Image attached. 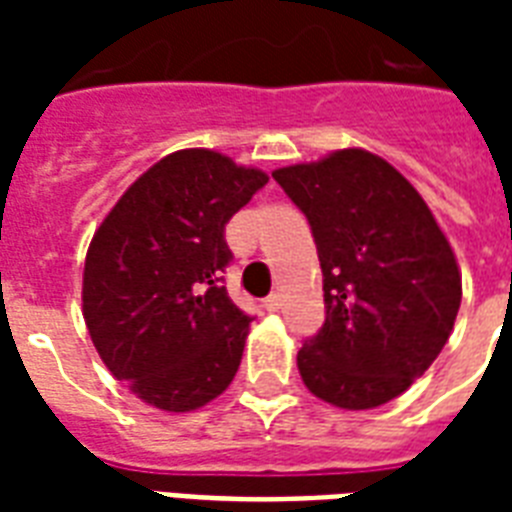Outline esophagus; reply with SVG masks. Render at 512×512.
Segmentation results:
<instances>
[{
  "label": "esophagus",
  "mask_w": 512,
  "mask_h": 512,
  "mask_svg": "<svg viewBox=\"0 0 512 512\" xmlns=\"http://www.w3.org/2000/svg\"><path fill=\"white\" fill-rule=\"evenodd\" d=\"M263 305H265V311H279V308H281V295H279V292H273V295L265 297Z\"/></svg>",
  "instance_id": "esophagus-1"
}]
</instances>
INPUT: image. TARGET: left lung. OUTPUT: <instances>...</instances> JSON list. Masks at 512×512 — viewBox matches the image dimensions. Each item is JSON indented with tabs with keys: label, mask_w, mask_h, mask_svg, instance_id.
<instances>
[{
	"label": "left lung",
	"mask_w": 512,
	"mask_h": 512,
	"mask_svg": "<svg viewBox=\"0 0 512 512\" xmlns=\"http://www.w3.org/2000/svg\"><path fill=\"white\" fill-rule=\"evenodd\" d=\"M308 217L327 319L297 353L313 396L374 409L425 374L452 335L462 279L414 185L385 159L345 148L273 172Z\"/></svg>",
	"instance_id": "1"
}]
</instances>
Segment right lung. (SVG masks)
I'll list each match as a JSON object with an SVG mask.
<instances>
[{"mask_svg":"<svg viewBox=\"0 0 512 512\" xmlns=\"http://www.w3.org/2000/svg\"><path fill=\"white\" fill-rule=\"evenodd\" d=\"M265 183L207 148L175 151L92 236L84 321L108 372L146 404L191 412L231 385L252 316L223 287L225 225Z\"/></svg>","mask_w":512,"mask_h":512,"instance_id":"add662e5","label":"right lung"}]
</instances>
